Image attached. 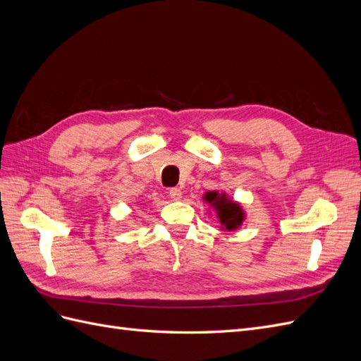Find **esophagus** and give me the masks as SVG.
<instances>
[{
	"mask_svg": "<svg viewBox=\"0 0 361 361\" xmlns=\"http://www.w3.org/2000/svg\"><path fill=\"white\" fill-rule=\"evenodd\" d=\"M169 194H170V199L174 200V202H178V200L182 199V191H180V188H171V190L169 191Z\"/></svg>",
	"mask_w": 361,
	"mask_h": 361,
	"instance_id": "34e87169",
	"label": "esophagus"
}]
</instances>
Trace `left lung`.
Masks as SVG:
<instances>
[{
    "label": "left lung",
    "mask_w": 361,
    "mask_h": 361,
    "mask_svg": "<svg viewBox=\"0 0 361 361\" xmlns=\"http://www.w3.org/2000/svg\"><path fill=\"white\" fill-rule=\"evenodd\" d=\"M204 200L215 207L218 220H220L221 227H224L226 231L232 232L243 224V221H244L243 207L238 203L232 202L231 199H227L224 194L220 195L216 191L206 192Z\"/></svg>",
    "instance_id": "1"
}]
</instances>
